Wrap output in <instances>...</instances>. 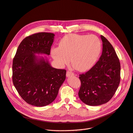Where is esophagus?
Listing matches in <instances>:
<instances>
[{
  "label": "esophagus",
  "instance_id": "34e87169",
  "mask_svg": "<svg viewBox=\"0 0 133 133\" xmlns=\"http://www.w3.org/2000/svg\"><path fill=\"white\" fill-rule=\"evenodd\" d=\"M74 73H73L72 72L70 71H67V73H66V76L67 77H70V76H74Z\"/></svg>",
  "mask_w": 133,
  "mask_h": 133
}]
</instances>
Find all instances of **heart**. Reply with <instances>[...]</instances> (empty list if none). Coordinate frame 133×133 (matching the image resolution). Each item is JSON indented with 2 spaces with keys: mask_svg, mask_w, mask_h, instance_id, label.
Instances as JSON below:
<instances>
[{
  "mask_svg": "<svg viewBox=\"0 0 133 133\" xmlns=\"http://www.w3.org/2000/svg\"><path fill=\"white\" fill-rule=\"evenodd\" d=\"M102 49L100 39L94 35L67 34L59 42V47L51 50L53 58L60 66L68 63L83 72L90 69L96 63Z\"/></svg>",
  "mask_w": 133,
  "mask_h": 133,
  "instance_id": "b5f03b06",
  "label": "heart"
}]
</instances>
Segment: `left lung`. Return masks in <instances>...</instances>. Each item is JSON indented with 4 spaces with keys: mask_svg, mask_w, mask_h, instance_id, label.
<instances>
[{
    "mask_svg": "<svg viewBox=\"0 0 133 133\" xmlns=\"http://www.w3.org/2000/svg\"><path fill=\"white\" fill-rule=\"evenodd\" d=\"M102 54L96 64L85 73L79 74L80 100L90 106L109 102L116 92L121 79V65L114 47L101 35Z\"/></svg>",
    "mask_w": 133,
    "mask_h": 133,
    "instance_id": "obj_1",
    "label": "left lung"
}]
</instances>
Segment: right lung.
Listing matches in <instances>:
<instances>
[{
    "label": "right lung",
    "mask_w": 133,
    "mask_h": 133,
    "mask_svg": "<svg viewBox=\"0 0 133 133\" xmlns=\"http://www.w3.org/2000/svg\"><path fill=\"white\" fill-rule=\"evenodd\" d=\"M54 34L38 32L26 37L17 50L12 63V82L22 99L30 105L52 103L66 79V70L51 67L35 54L49 55Z\"/></svg>",
    "instance_id": "1"
}]
</instances>
